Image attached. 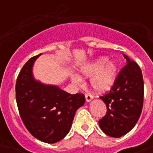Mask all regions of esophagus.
I'll use <instances>...</instances> for the list:
<instances>
[{"label":"esophagus","mask_w":153,"mask_h":153,"mask_svg":"<svg viewBox=\"0 0 153 153\" xmlns=\"http://www.w3.org/2000/svg\"><path fill=\"white\" fill-rule=\"evenodd\" d=\"M85 98H86V102H89L90 101H92L93 99V95H91L89 93H88L85 95Z\"/></svg>","instance_id":"esophagus-1"}]
</instances>
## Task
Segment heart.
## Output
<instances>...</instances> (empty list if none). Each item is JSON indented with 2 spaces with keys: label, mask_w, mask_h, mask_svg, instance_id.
Listing matches in <instances>:
<instances>
[{
  "label": "heart",
  "mask_w": 153,
  "mask_h": 153,
  "mask_svg": "<svg viewBox=\"0 0 153 153\" xmlns=\"http://www.w3.org/2000/svg\"><path fill=\"white\" fill-rule=\"evenodd\" d=\"M106 57H101L87 64L80 70L83 76L90 78V85L98 93L109 91L116 79L117 65L113 61H107ZM72 80L74 83H79L81 81L79 76L74 75Z\"/></svg>",
  "instance_id": "obj_1"
}]
</instances>
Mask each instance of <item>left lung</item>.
<instances>
[{
	"mask_svg": "<svg viewBox=\"0 0 153 153\" xmlns=\"http://www.w3.org/2000/svg\"><path fill=\"white\" fill-rule=\"evenodd\" d=\"M126 65L120 71L111 91L100 97L106 104V115L99 126L106 135L120 138L134 127L143 104V79L140 67L124 54Z\"/></svg>",
	"mask_w": 153,
	"mask_h": 153,
	"instance_id": "8db88e82",
	"label": "left lung"
}]
</instances>
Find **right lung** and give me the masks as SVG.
Segmentation results:
<instances>
[{
  "label": "right lung",
  "mask_w": 153,
  "mask_h": 153,
  "mask_svg": "<svg viewBox=\"0 0 153 153\" xmlns=\"http://www.w3.org/2000/svg\"><path fill=\"white\" fill-rule=\"evenodd\" d=\"M41 54L25 63L16 80V102L22 120L33 137L55 143L70 131L76 111L85 102L82 93L70 94L34 79L33 66Z\"/></svg>",
  "instance_id": "right-lung-1"
}]
</instances>
